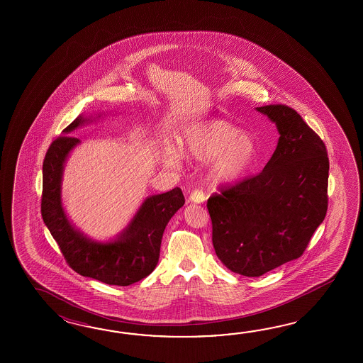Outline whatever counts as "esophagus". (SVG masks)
Returning a JSON list of instances; mask_svg holds the SVG:
<instances>
[{
  "mask_svg": "<svg viewBox=\"0 0 363 363\" xmlns=\"http://www.w3.org/2000/svg\"><path fill=\"white\" fill-rule=\"evenodd\" d=\"M205 193L202 189H194L192 193H191V196H189V201L193 202V203H201V202H203L205 201Z\"/></svg>",
  "mask_w": 363,
  "mask_h": 363,
  "instance_id": "obj_1",
  "label": "esophagus"
}]
</instances>
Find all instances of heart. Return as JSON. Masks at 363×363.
<instances>
[{"label": "heart", "instance_id": "heart-1", "mask_svg": "<svg viewBox=\"0 0 363 363\" xmlns=\"http://www.w3.org/2000/svg\"><path fill=\"white\" fill-rule=\"evenodd\" d=\"M257 144L250 133L239 131L223 119L189 124L179 132L177 149L163 152V162L175 167L180 158L208 162V174L216 183H233L250 169Z\"/></svg>", "mask_w": 363, "mask_h": 363}]
</instances>
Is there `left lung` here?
<instances>
[{
	"label": "left lung",
	"mask_w": 363,
	"mask_h": 363,
	"mask_svg": "<svg viewBox=\"0 0 363 363\" xmlns=\"http://www.w3.org/2000/svg\"><path fill=\"white\" fill-rule=\"evenodd\" d=\"M255 110L277 125L274 155L258 175L208 200L218 258L249 278L301 257L327 213L330 170L323 141L296 110Z\"/></svg>",
	"instance_id": "obj_1"
}]
</instances>
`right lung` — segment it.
Listing matches in <instances>:
<instances>
[{"label":"right lung","instance_id":"1","mask_svg":"<svg viewBox=\"0 0 363 363\" xmlns=\"http://www.w3.org/2000/svg\"><path fill=\"white\" fill-rule=\"evenodd\" d=\"M101 116V113L77 116L48 149L43 163L41 216L72 270L108 286H125L153 272L163 231L185 200L180 188L149 196L123 230L108 241L91 239L77 230L62 203L63 170L71 152L80 144L71 133Z\"/></svg>","mask_w":363,"mask_h":363}]
</instances>
